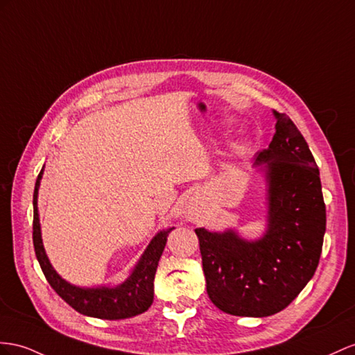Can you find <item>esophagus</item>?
Segmentation results:
<instances>
[{"instance_id":"esophagus-1","label":"esophagus","mask_w":355,"mask_h":355,"mask_svg":"<svg viewBox=\"0 0 355 355\" xmlns=\"http://www.w3.org/2000/svg\"><path fill=\"white\" fill-rule=\"evenodd\" d=\"M189 214H190V211H189Z\"/></svg>"}]
</instances>
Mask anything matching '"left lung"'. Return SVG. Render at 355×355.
I'll list each match as a JSON object with an SVG mask.
<instances>
[{"instance_id":"obj_1","label":"left lung","mask_w":355,"mask_h":355,"mask_svg":"<svg viewBox=\"0 0 355 355\" xmlns=\"http://www.w3.org/2000/svg\"><path fill=\"white\" fill-rule=\"evenodd\" d=\"M276 133L257 153L253 168L267 183V230L246 240L234 228L195 230L207 294L235 316L275 315L302 293L315 275L325 234L320 169L303 135L285 114L275 111Z\"/></svg>"}]
</instances>
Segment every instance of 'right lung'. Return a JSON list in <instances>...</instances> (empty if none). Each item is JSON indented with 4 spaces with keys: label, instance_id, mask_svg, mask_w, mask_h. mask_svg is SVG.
Here are the masks:
<instances>
[{
    "label": "right lung",
    "instance_id": "obj_1",
    "mask_svg": "<svg viewBox=\"0 0 355 355\" xmlns=\"http://www.w3.org/2000/svg\"><path fill=\"white\" fill-rule=\"evenodd\" d=\"M43 169L35 181L33 207H34V220H33V243L35 257L44 277L49 282L53 291L64 300V302L75 309L76 312L100 318V320H125L139 313L148 311L153 304L154 298V276L159 266V259L165 249L169 232L174 228H168L157 232L150 241L147 249L144 250L142 257L136 262L130 276L123 284L115 286H96V288H83L69 284L62 279L55 268L52 267L51 261L44 252L40 219H39V207L37 196L40 180L43 177Z\"/></svg>",
    "mask_w": 355,
    "mask_h": 355
}]
</instances>
